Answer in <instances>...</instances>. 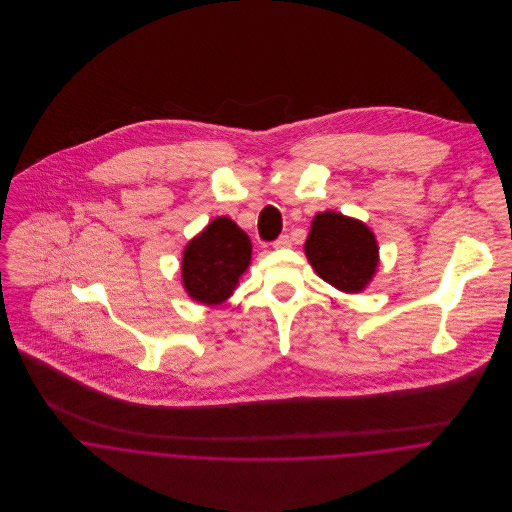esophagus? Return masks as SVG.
<instances>
[{
	"mask_svg": "<svg viewBox=\"0 0 512 512\" xmlns=\"http://www.w3.org/2000/svg\"><path fill=\"white\" fill-rule=\"evenodd\" d=\"M272 246H274V248H290V246H292L290 234H280V236L272 242Z\"/></svg>",
	"mask_w": 512,
	"mask_h": 512,
	"instance_id": "34e87169",
	"label": "esophagus"
}]
</instances>
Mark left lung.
<instances>
[{
	"mask_svg": "<svg viewBox=\"0 0 512 512\" xmlns=\"http://www.w3.org/2000/svg\"><path fill=\"white\" fill-rule=\"evenodd\" d=\"M305 254L317 276L341 292L365 290L378 264L374 234L363 222L331 211L313 219Z\"/></svg>",
	"mask_w": 512,
	"mask_h": 512,
	"instance_id": "1",
	"label": "left lung"
}]
</instances>
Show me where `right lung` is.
<instances>
[{"mask_svg":"<svg viewBox=\"0 0 512 512\" xmlns=\"http://www.w3.org/2000/svg\"><path fill=\"white\" fill-rule=\"evenodd\" d=\"M252 244L234 220L215 219L183 254V286L201 303L215 305L238 288L242 272L250 264Z\"/></svg>","mask_w":512,"mask_h":512,"instance_id":"add662e5","label":"right lung"}]
</instances>
